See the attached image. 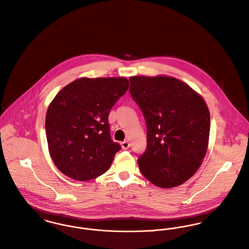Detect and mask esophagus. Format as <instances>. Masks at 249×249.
I'll return each instance as SVG.
<instances>
[{
    "instance_id": "34e87169",
    "label": "esophagus",
    "mask_w": 249,
    "mask_h": 249,
    "mask_svg": "<svg viewBox=\"0 0 249 249\" xmlns=\"http://www.w3.org/2000/svg\"><path fill=\"white\" fill-rule=\"evenodd\" d=\"M121 147H122V149H124V150H127V149H129V147H130V143H129V141H123L122 143H121Z\"/></svg>"
}]
</instances>
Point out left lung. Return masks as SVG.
<instances>
[{"instance_id": "obj_1", "label": "left lung", "mask_w": 249, "mask_h": 249, "mask_svg": "<svg viewBox=\"0 0 249 249\" xmlns=\"http://www.w3.org/2000/svg\"><path fill=\"white\" fill-rule=\"evenodd\" d=\"M130 83L147 126V148L138 160L140 172L160 188L184 183L207 152L210 113L204 99L171 76H132Z\"/></svg>"}]
</instances>
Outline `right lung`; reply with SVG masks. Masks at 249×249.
I'll return each instance as SVG.
<instances>
[{
  "label": "right lung",
  "mask_w": 249,
  "mask_h": 249,
  "mask_svg": "<svg viewBox=\"0 0 249 249\" xmlns=\"http://www.w3.org/2000/svg\"><path fill=\"white\" fill-rule=\"evenodd\" d=\"M128 89L124 77H82L56 94L47 111L46 134L52 160L64 175L87 181L111 167L121 147L111 139L108 117Z\"/></svg>",
  "instance_id": "1"
}]
</instances>
